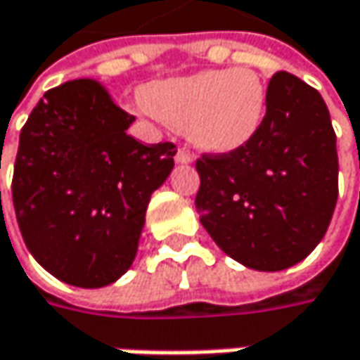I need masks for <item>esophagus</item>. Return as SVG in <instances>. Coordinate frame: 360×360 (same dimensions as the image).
Here are the masks:
<instances>
[{
    "label": "esophagus",
    "mask_w": 360,
    "mask_h": 360,
    "mask_svg": "<svg viewBox=\"0 0 360 360\" xmlns=\"http://www.w3.org/2000/svg\"><path fill=\"white\" fill-rule=\"evenodd\" d=\"M175 160H177L179 165H189V162H193V156H191V152H189L187 148H179Z\"/></svg>",
    "instance_id": "esophagus-1"
}]
</instances>
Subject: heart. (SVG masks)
Segmentation results:
<instances>
[{
    "mask_svg": "<svg viewBox=\"0 0 360 360\" xmlns=\"http://www.w3.org/2000/svg\"><path fill=\"white\" fill-rule=\"evenodd\" d=\"M144 103L167 125L185 129L195 148L229 154L257 136L266 117V88L247 68L208 70L150 84Z\"/></svg>",
    "mask_w": 360,
    "mask_h": 360,
    "instance_id": "heart-1",
    "label": "heart"
}]
</instances>
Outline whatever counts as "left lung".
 Listing matches in <instances>:
<instances>
[{"instance_id":"obj_1","label":"left lung","mask_w":360,"mask_h":360,"mask_svg":"<svg viewBox=\"0 0 360 360\" xmlns=\"http://www.w3.org/2000/svg\"><path fill=\"white\" fill-rule=\"evenodd\" d=\"M200 222L229 257L278 272L323 239L338 200V152L321 94L288 72L272 76L257 136L195 162Z\"/></svg>"}]
</instances>
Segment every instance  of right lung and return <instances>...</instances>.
Masks as SVG:
<instances>
[{
    "mask_svg": "<svg viewBox=\"0 0 360 360\" xmlns=\"http://www.w3.org/2000/svg\"><path fill=\"white\" fill-rule=\"evenodd\" d=\"M134 119L84 78L45 92L20 131L18 226L32 257L61 282L101 288L134 264L150 195L177 154L171 142L144 146L127 136Z\"/></svg>",
    "mask_w": 360,
    "mask_h": 360,
    "instance_id": "right-lung-1",
    "label": "right lung"
}]
</instances>
